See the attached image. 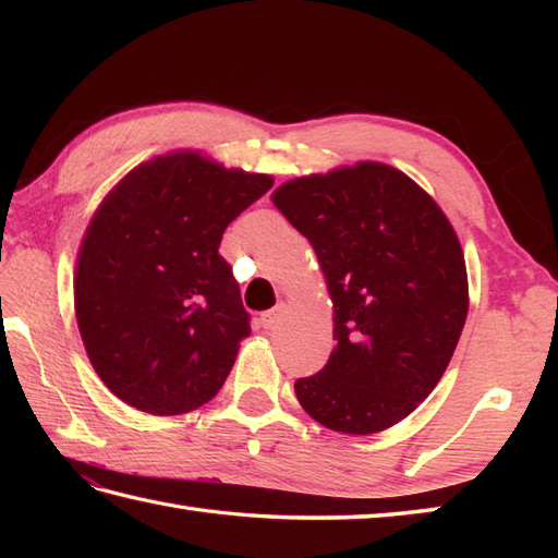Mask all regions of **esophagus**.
I'll return each mask as SVG.
<instances>
[{"label":"esophagus","mask_w":558,"mask_h":558,"mask_svg":"<svg viewBox=\"0 0 558 558\" xmlns=\"http://www.w3.org/2000/svg\"><path fill=\"white\" fill-rule=\"evenodd\" d=\"M286 310H288V304L280 302V304L276 306V310L260 314V326H264V328H272V326H276V324L280 322V316L286 314Z\"/></svg>","instance_id":"34e87169"}]
</instances>
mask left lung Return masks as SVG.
<instances>
[{"label": "left lung", "instance_id": "left-lung-1", "mask_svg": "<svg viewBox=\"0 0 558 558\" xmlns=\"http://www.w3.org/2000/svg\"><path fill=\"white\" fill-rule=\"evenodd\" d=\"M272 204L312 242L333 302L336 348L294 384L333 432H384L441 381L468 318V270L436 201L390 165L364 160L280 184Z\"/></svg>", "mask_w": 558, "mask_h": 558}]
</instances>
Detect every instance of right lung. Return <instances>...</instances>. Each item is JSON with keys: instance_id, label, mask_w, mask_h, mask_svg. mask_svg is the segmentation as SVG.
Segmentation results:
<instances>
[{"instance_id": "add662e5", "label": "right lung", "mask_w": 558, "mask_h": 558, "mask_svg": "<svg viewBox=\"0 0 558 558\" xmlns=\"http://www.w3.org/2000/svg\"><path fill=\"white\" fill-rule=\"evenodd\" d=\"M270 186V174L172 150L122 177L93 213L76 258V322L93 369L126 405L170 417L225 384L252 326L218 246Z\"/></svg>"}]
</instances>
